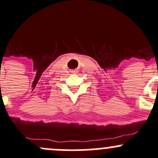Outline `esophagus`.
Instances as JSON below:
<instances>
[{
	"label": "esophagus",
	"instance_id": "34e87169",
	"mask_svg": "<svg viewBox=\"0 0 158 158\" xmlns=\"http://www.w3.org/2000/svg\"><path fill=\"white\" fill-rule=\"evenodd\" d=\"M75 72H76V71H75Z\"/></svg>",
	"mask_w": 158,
	"mask_h": 158
}]
</instances>
